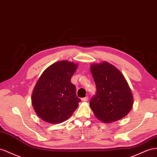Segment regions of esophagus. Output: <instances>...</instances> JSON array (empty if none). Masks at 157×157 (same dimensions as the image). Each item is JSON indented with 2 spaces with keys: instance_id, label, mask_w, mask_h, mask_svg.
Masks as SVG:
<instances>
[{
  "instance_id": "34e87169",
  "label": "esophagus",
  "mask_w": 157,
  "mask_h": 157,
  "mask_svg": "<svg viewBox=\"0 0 157 157\" xmlns=\"http://www.w3.org/2000/svg\"><path fill=\"white\" fill-rule=\"evenodd\" d=\"M88 99H89V98H88V96H86V97H85V98H82V101H87Z\"/></svg>"
}]
</instances>
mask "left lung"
Listing matches in <instances>:
<instances>
[{"label": "left lung", "instance_id": "8db88e82", "mask_svg": "<svg viewBox=\"0 0 157 157\" xmlns=\"http://www.w3.org/2000/svg\"><path fill=\"white\" fill-rule=\"evenodd\" d=\"M91 71L97 90L90 105L95 117L104 123L124 117L131 109L133 98L121 72L105 62L92 64Z\"/></svg>", "mask_w": 157, "mask_h": 157}]
</instances>
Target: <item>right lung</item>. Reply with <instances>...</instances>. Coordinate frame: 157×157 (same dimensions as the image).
<instances>
[{
	"label": "right lung",
	"instance_id": "right-lung-1",
	"mask_svg": "<svg viewBox=\"0 0 157 157\" xmlns=\"http://www.w3.org/2000/svg\"><path fill=\"white\" fill-rule=\"evenodd\" d=\"M77 65L59 61L43 72L34 87L32 103L35 112L44 121L56 124L69 118L81 99L71 78Z\"/></svg>",
	"mask_w": 157,
	"mask_h": 157
}]
</instances>
